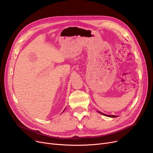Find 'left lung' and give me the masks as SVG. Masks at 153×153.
Here are the masks:
<instances>
[{"mask_svg": "<svg viewBox=\"0 0 153 153\" xmlns=\"http://www.w3.org/2000/svg\"><path fill=\"white\" fill-rule=\"evenodd\" d=\"M100 114H101L102 115H105V116H107V117H112V118H114V117H117V116H116V115H106V114H103V113H101V112H100V111H99Z\"/></svg>", "mask_w": 153, "mask_h": 153, "instance_id": "8db88e82", "label": "left lung"}]
</instances>
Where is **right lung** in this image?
Instances as JSON below:
<instances>
[{"mask_svg":"<svg viewBox=\"0 0 153 153\" xmlns=\"http://www.w3.org/2000/svg\"><path fill=\"white\" fill-rule=\"evenodd\" d=\"M64 110H65V109H64Z\"/></svg>","mask_w":153,"mask_h":153,"instance_id":"obj_1","label":"right lung"}]
</instances>
